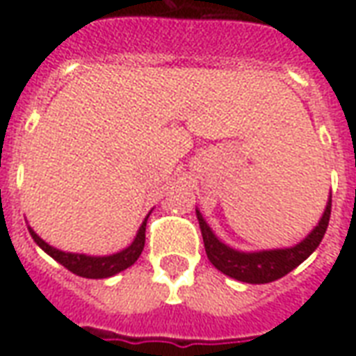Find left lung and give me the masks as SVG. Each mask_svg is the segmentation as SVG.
<instances>
[{"instance_id": "left-lung-1", "label": "left lung", "mask_w": 356, "mask_h": 356, "mask_svg": "<svg viewBox=\"0 0 356 356\" xmlns=\"http://www.w3.org/2000/svg\"><path fill=\"white\" fill-rule=\"evenodd\" d=\"M330 211H332V193L326 202V208L314 229L305 238L299 240L298 244L290 248H275V250H255V252H242L236 248L225 244L223 240L217 238L211 231L208 221L204 219L200 209L196 208V217L200 223L204 248L211 265L221 270L223 275L231 276L234 280L248 284H268L286 276L290 270L299 267L309 255L318 248L324 238V232L328 229Z\"/></svg>"}]
</instances>
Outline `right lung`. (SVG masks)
Masks as SVG:
<instances>
[{"mask_svg":"<svg viewBox=\"0 0 356 356\" xmlns=\"http://www.w3.org/2000/svg\"><path fill=\"white\" fill-rule=\"evenodd\" d=\"M150 216V211H148ZM148 216L145 217V221L140 223L139 231L135 234V238L127 248L120 250L116 254L110 255H88V254H72V252H63L58 248H53L47 244L42 236H38V232L28 225V232L34 238L38 246L42 248L43 252L51 255L57 263H60L63 267L68 268L70 273L83 278H110V276L122 273L127 267H131L133 263L139 259L140 252L145 248V231H147Z\"/></svg>","mask_w":356,"mask_h":356,"instance_id":"1","label":"right lung"}]
</instances>
